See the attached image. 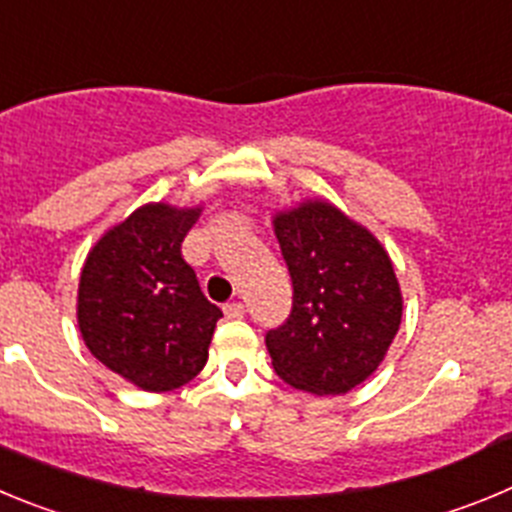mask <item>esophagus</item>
<instances>
[{
  "instance_id": "esophagus-1",
  "label": "esophagus",
  "mask_w": 512,
  "mask_h": 512,
  "mask_svg": "<svg viewBox=\"0 0 512 512\" xmlns=\"http://www.w3.org/2000/svg\"><path fill=\"white\" fill-rule=\"evenodd\" d=\"M224 313H227L229 319H242L245 316V303L242 301H232L224 306Z\"/></svg>"
}]
</instances>
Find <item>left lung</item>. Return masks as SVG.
Masks as SVG:
<instances>
[{
  "instance_id": "1",
  "label": "left lung",
  "mask_w": 512,
  "mask_h": 512,
  "mask_svg": "<svg viewBox=\"0 0 512 512\" xmlns=\"http://www.w3.org/2000/svg\"><path fill=\"white\" fill-rule=\"evenodd\" d=\"M293 280V308L265 334L280 380L313 395H344L388 354L403 296L388 252L329 201L273 216Z\"/></svg>"
}]
</instances>
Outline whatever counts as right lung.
<instances>
[{
  "instance_id": "add662e5",
  "label": "right lung",
  "mask_w": 512,
  "mask_h": 512,
  "mask_svg": "<svg viewBox=\"0 0 512 512\" xmlns=\"http://www.w3.org/2000/svg\"><path fill=\"white\" fill-rule=\"evenodd\" d=\"M199 216L201 206H140L91 247L78 280L76 316L89 352L147 393L199 375L222 319L181 255Z\"/></svg>"
}]
</instances>
